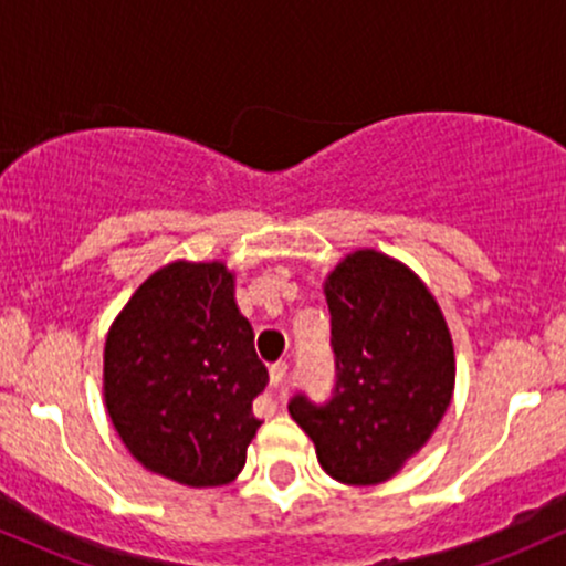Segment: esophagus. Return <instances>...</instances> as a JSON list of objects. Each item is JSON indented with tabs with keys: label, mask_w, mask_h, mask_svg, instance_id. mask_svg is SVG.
I'll return each instance as SVG.
<instances>
[{
	"label": "esophagus",
	"mask_w": 566,
	"mask_h": 566,
	"mask_svg": "<svg viewBox=\"0 0 566 566\" xmlns=\"http://www.w3.org/2000/svg\"><path fill=\"white\" fill-rule=\"evenodd\" d=\"M287 373H290L287 361H276V365H271V369H269L271 386H274L276 391H279V399L276 401H282L284 391H287Z\"/></svg>",
	"instance_id": "obj_1"
}]
</instances>
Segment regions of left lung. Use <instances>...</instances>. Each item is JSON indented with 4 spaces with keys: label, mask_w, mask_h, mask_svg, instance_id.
Wrapping results in <instances>:
<instances>
[{
    "label": "left lung",
    "mask_w": 566,
    "mask_h": 566,
    "mask_svg": "<svg viewBox=\"0 0 566 566\" xmlns=\"http://www.w3.org/2000/svg\"><path fill=\"white\" fill-rule=\"evenodd\" d=\"M324 297L333 316V399L311 405L295 396L290 415L337 482H388L450 407V327L423 279L378 250L343 258L324 279Z\"/></svg>",
    "instance_id": "left-lung-1"
}]
</instances>
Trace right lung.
<instances>
[{"mask_svg":"<svg viewBox=\"0 0 566 566\" xmlns=\"http://www.w3.org/2000/svg\"><path fill=\"white\" fill-rule=\"evenodd\" d=\"M223 261H172L119 311L103 348L106 412L143 469L223 486L244 469L269 382Z\"/></svg>","mask_w":566,"mask_h":566,"instance_id":"add662e5","label":"right lung"}]
</instances>
